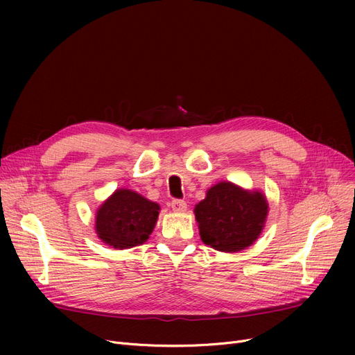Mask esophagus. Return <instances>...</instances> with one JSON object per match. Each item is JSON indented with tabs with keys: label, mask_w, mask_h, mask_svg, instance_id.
Returning <instances> with one entry per match:
<instances>
[{
	"label": "esophagus",
	"mask_w": 355,
	"mask_h": 355,
	"mask_svg": "<svg viewBox=\"0 0 355 355\" xmlns=\"http://www.w3.org/2000/svg\"><path fill=\"white\" fill-rule=\"evenodd\" d=\"M171 209L175 213H184L185 210H187V202H185L184 200H173L171 201Z\"/></svg>",
	"instance_id": "1"
}]
</instances>
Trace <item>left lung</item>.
<instances>
[{
	"label": "left lung",
	"mask_w": 355,
	"mask_h": 355,
	"mask_svg": "<svg viewBox=\"0 0 355 355\" xmlns=\"http://www.w3.org/2000/svg\"><path fill=\"white\" fill-rule=\"evenodd\" d=\"M269 204L259 190H246L230 181L210 187L194 207L204 245L218 252L236 253L252 246L262 233Z\"/></svg>",
	"instance_id": "8db88e82"
}]
</instances>
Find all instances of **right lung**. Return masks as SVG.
<instances>
[{
    "mask_svg": "<svg viewBox=\"0 0 355 355\" xmlns=\"http://www.w3.org/2000/svg\"><path fill=\"white\" fill-rule=\"evenodd\" d=\"M159 204L129 189H118L96 210L95 232L105 245L130 249L144 245L155 229Z\"/></svg>",
    "mask_w": 355,
    "mask_h": 355,
    "instance_id": "right-lung-1",
    "label": "right lung"
}]
</instances>
